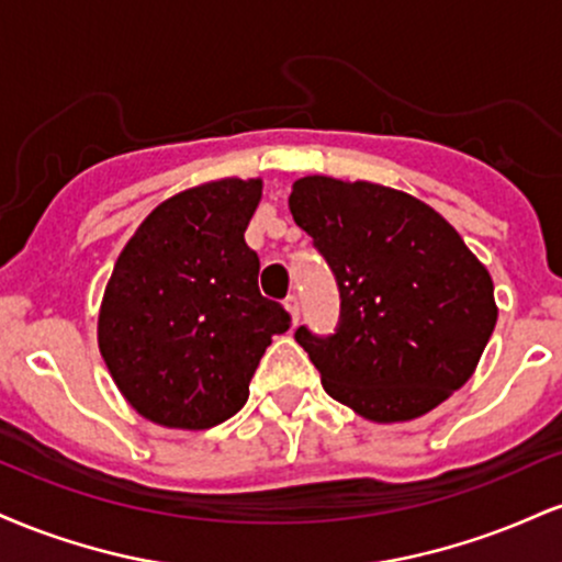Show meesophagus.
<instances>
[{
    "label": "esophagus",
    "instance_id": "1",
    "mask_svg": "<svg viewBox=\"0 0 562 562\" xmlns=\"http://www.w3.org/2000/svg\"><path fill=\"white\" fill-rule=\"evenodd\" d=\"M285 308H288L290 319H293V325H299V319H301V301H299V295H288Z\"/></svg>",
    "mask_w": 562,
    "mask_h": 562
}]
</instances>
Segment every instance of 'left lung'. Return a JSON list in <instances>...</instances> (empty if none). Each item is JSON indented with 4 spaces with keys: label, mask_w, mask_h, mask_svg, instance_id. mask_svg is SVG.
I'll use <instances>...</instances> for the list:
<instances>
[{
    "label": "left lung",
    "mask_w": 562,
    "mask_h": 562,
    "mask_svg": "<svg viewBox=\"0 0 562 562\" xmlns=\"http://www.w3.org/2000/svg\"><path fill=\"white\" fill-rule=\"evenodd\" d=\"M288 205L338 280V333L295 330L335 402L404 423L473 378L496 325L494 282L447 218L393 187L319 173Z\"/></svg>",
    "instance_id": "obj_1"
}]
</instances>
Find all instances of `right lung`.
<instances>
[{
  "label": "right lung",
  "mask_w": 562,
  "mask_h": 562,
  "mask_svg": "<svg viewBox=\"0 0 562 562\" xmlns=\"http://www.w3.org/2000/svg\"><path fill=\"white\" fill-rule=\"evenodd\" d=\"M261 179H216L156 205L115 261L97 319L113 383L145 420L205 430L248 402L290 314L259 290L245 229Z\"/></svg>",
  "instance_id": "right-lung-1"
}]
</instances>
